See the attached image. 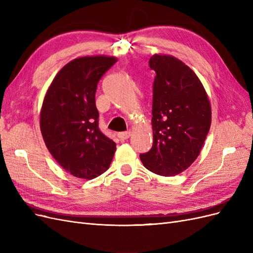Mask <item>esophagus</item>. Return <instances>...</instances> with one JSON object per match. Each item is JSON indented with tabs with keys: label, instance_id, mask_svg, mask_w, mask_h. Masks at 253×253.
<instances>
[{
	"label": "esophagus",
	"instance_id": "obj_1",
	"mask_svg": "<svg viewBox=\"0 0 253 253\" xmlns=\"http://www.w3.org/2000/svg\"><path fill=\"white\" fill-rule=\"evenodd\" d=\"M131 134H132L131 131L121 132V133H118V134H117V137H118V138H119L121 141H125V140L128 139L129 137H131Z\"/></svg>",
	"mask_w": 253,
	"mask_h": 253
}]
</instances>
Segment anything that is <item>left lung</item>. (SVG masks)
<instances>
[{
	"instance_id": "1",
	"label": "left lung",
	"mask_w": 253,
	"mask_h": 253,
	"mask_svg": "<svg viewBox=\"0 0 253 253\" xmlns=\"http://www.w3.org/2000/svg\"><path fill=\"white\" fill-rule=\"evenodd\" d=\"M152 149L140 155L144 168L162 176L180 174L200 155L211 126V104L200 78L181 60L155 53Z\"/></svg>"
}]
</instances>
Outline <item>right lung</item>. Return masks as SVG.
I'll return each instance as SVG.
<instances>
[{
  "mask_svg": "<svg viewBox=\"0 0 253 253\" xmlns=\"http://www.w3.org/2000/svg\"><path fill=\"white\" fill-rule=\"evenodd\" d=\"M117 62L97 55L72 60L56 75L40 111L45 145L75 177L93 179L109 169L116 143L101 133L95 95L100 78Z\"/></svg>",
  "mask_w": 253,
  "mask_h": 253,
  "instance_id": "add662e5",
  "label": "right lung"
}]
</instances>
